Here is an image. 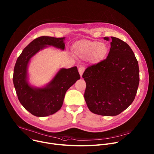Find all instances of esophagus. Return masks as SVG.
Segmentation results:
<instances>
[{
	"label": "esophagus",
	"mask_w": 154,
	"mask_h": 154,
	"mask_svg": "<svg viewBox=\"0 0 154 154\" xmlns=\"http://www.w3.org/2000/svg\"><path fill=\"white\" fill-rule=\"evenodd\" d=\"M84 71H85V67L83 66H80V68H79V74H80L81 77H82V75H83V74Z\"/></svg>",
	"instance_id": "34e87169"
}]
</instances>
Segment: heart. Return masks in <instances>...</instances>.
<instances>
[{
    "label": "heart",
    "mask_w": 154,
    "mask_h": 154,
    "mask_svg": "<svg viewBox=\"0 0 154 154\" xmlns=\"http://www.w3.org/2000/svg\"><path fill=\"white\" fill-rule=\"evenodd\" d=\"M74 54L83 59H90L94 62L103 60L108 53V47L103 42L82 39L72 45Z\"/></svg>",
    "instance_id": "1"
}]
</instances>
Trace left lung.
<instances>
[{
    "label": "left lung",
    "mask_w": 154,
    "mask_h": 154,
    "mask_svg": "<svg viewBox=\"0 0 154 154\" xmlns=\"http://www.w3.org/2000/svg\"><path fill=\"white\" fill-rule=\"evenodd\" d=\"M111 37L107 58L89 66L82 77L86 83L84 94L92 113L115 116L126 109L136 95L139 81L137 60L126 42ZM109 40V37H104Z\"/></svg>",
    "instance_id": "1"
}]
</instances>
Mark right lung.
Listing matches in <instances>:
<instances>
[{
    "label": "right lung",
    "instance_id": "add662e5",
    "mask_svg": "<svg viewBox=\"0 0 154 154\" xmlns=\"http://www.w3.org/2000/svg\"><path fill=\"white\" fill-rule=\"evenodd\" d=\"M64 40L65 37H39L25 48L17 59L13 80L18 99L26 110L36 117L48 116L59 111L66 92L80 79L77 68L74 66L60 69L43 87H34L29 83L28 67L31 58L48 46L64 50Z\"/></svg>",
    "mask_w": 154,
    "mask_h": 154
}]
</instances>
